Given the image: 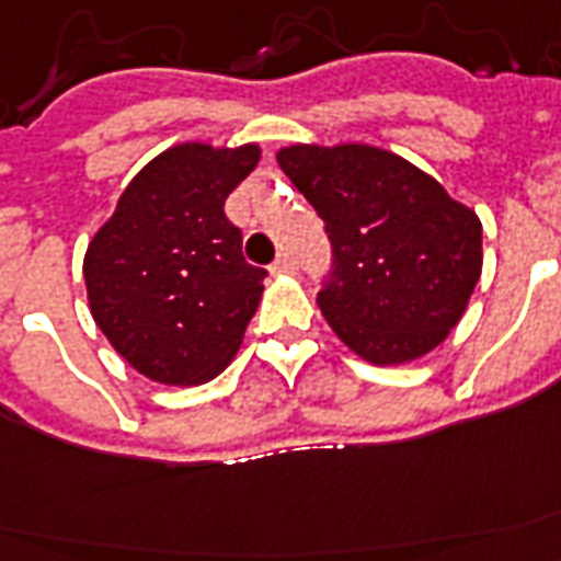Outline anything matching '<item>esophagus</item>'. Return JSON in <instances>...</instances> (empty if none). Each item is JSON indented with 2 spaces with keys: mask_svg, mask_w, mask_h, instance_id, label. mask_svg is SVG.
<instances>
[{
  "mask_svg": "<svg viewBox=\"0 0 561 561\" xmlns=\"http://www.w3.org/2000/svg\"><path fill=\"white\" fill-rule=\"evenodd\" d=\"M295 260L289 254H280V257L272 263V275H295Z\"/></svg>",
  "mask_w": 561,
  "mask_h": 561,
  "instance_id": "34e87169",
  "label": "esophagus"
}]
</instances>
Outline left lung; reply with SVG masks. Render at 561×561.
I'll list each match as a JSON object with an SVG mask.
<instances>
[{
    "label": "left lung",
    "instance_id": "obj_1",
    "mask_svg": "<svg viewBox=\"0 0 561 561\" xmlns=\"http://www.w3.org/2000/svg\"><path fill=\"white\" fill-rule=\"evenodd\" d=\"M277 163L333 251L319 307L375 366L424 357L457 328L483 268V225L436 178L375 146H289Z\"/></svg>",
    "mask_w": 561,
    "mask_h": 561
}]
</instances>
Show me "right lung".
<instances>
[{"instance_id":"right-lung-1","label":"right lung","mask_w":561,"mask_h":561,"mask_svg":"<svg viewBox=\"0 0 561 561\" xmlns=\"http://www.w3.org/2000/svg\"><path fill=\"white\" fill-rule=\"evenodd\" d=\"M257 146L181 142L137 172L84 257L87 301L107 342L169 386L225 371L263 295L225 198L257 167Z\"/></svg>"}]
</instances>
